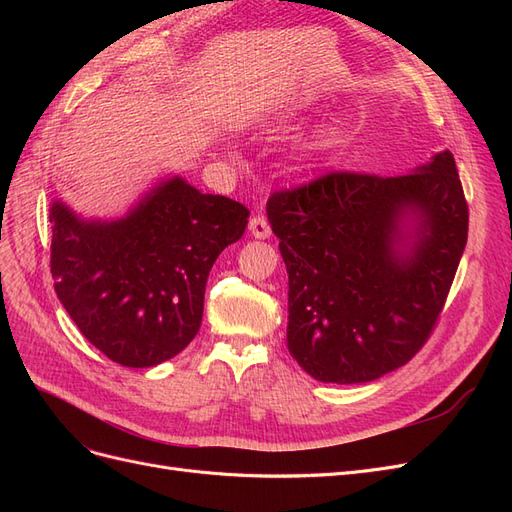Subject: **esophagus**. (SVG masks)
<instances>
[{
  "label": "esophagus",
  "instance_id": "esophagus-1",
  "mask_svg": "<svg viewBox=\"0 0 512 512\" xmlns=\"http://www.w3.org/2000/svg\"><path fill=\"white\" fill-rule=\"evenodd\" d=\"M250 232L256 239H269L271 237V226L265 218H262V215H254V218L250 220Z\"/></svg>",
  "mask_w": 512,
  "mask_h": 512
}]
</instances>
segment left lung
<instances>
[{"mask_svg": "<svg viewBox=\"0 0 512 512\" xmlns=\"http://www.w3.org/2000/svg\"><path fill=\"white\" fill-rule=\"evenodd\" d=\"M410 212L419 228L401 255ZM267 213L288 271V350L309 376L369 382L425 346L468 241L451 151L397 177L331 170L273 192Z\"/></svg>", "mask_w": 512, "mask_h": 512, "instance_id": "1", "label": "left lung"}]
</instances>
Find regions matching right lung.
Returning <instances> with one entry per match:
<instances>
[{"instance_id": "1", "label": "right lung", "mask_w": 512, "mask_h": 512, "mask_svg": "<svg viewBox=\"0 0 512 512\" xmlns=\"http://www.w3.org/2000/svg\"><path fill=\"white\" fill-rule=\"evenodd\" d=\"M250 211L175 177L128 218L85 222L53 203L55 292L89 344L123 367L173 359L203 322L207 277Z\"/></svg>"}]
</instances>
